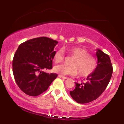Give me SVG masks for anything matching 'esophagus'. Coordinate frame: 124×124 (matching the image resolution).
I'll return each instance as SVG.
<instances>
[{"instance_id":"obj_1","label":"esophagus","mask_w":124,"mask_h":124,"mask_svg":"<svg viewBox=\"0 0 124 124\" xmlns=\"http://www.w3.org/2000/svg\"><path fill=\"white\" fill-rule=\"evenodd\" d=\"M58 77H60V78H62V79H67V78H68L67 77H64V76H62V75H60V74H59V75L58 76Z\"/></svg>"}]
</instances>
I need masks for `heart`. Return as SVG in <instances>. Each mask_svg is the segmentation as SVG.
<instances>
[{"mask_svg":"<svg viewBox=\"0 0 124 124\" xmlns=\"http://www.w3.org/2000/svg\"><path fill=\"white\" fill-rule=\"evenodd\" d=\"M69 55L74 57L70 62V66L64 64L55 65L53 70L62 76L69 75L74 76L78 72L79 76L87 77L94 72L98 66V62L94 57L89 52L81 47H72L67 48ZM65 58L64 51L59 49L54 55V60L56 63L63 62Z\"/></svg>","mask_w":124,"mask_h":124,"instance_id":"1","label":"heart"}]
</instances>
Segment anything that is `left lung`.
Instances as JSON below:
<instances>
[{
    "mask_svg": "<svg viewBox=\"0 0 124 124\" xmlns=\"http://www.w3.org/2000/svg\"><path fill=\"white\" fill-rule=\"evenodd\" d=\"M98 66L84 82H75L76 87L70 91L72 98L81 104L91 102L101 96L109 84L113 72V68L109 56L98 49Z\"/></svg>",
    "mask_w": 124,
    "mask_h": 124,
    "instance_id": "left-lung-1",
    "label": "left lung"
}]
</instances>
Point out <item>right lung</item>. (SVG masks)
<instances>
[{
	"label": "right lung",
	"instance_id": "right-lung-1",
	"mask_svg": "<svg viewBox=\"0 0 124 124\" xmlns=\"http://www.w3.org/2000/svg\"><path fill=\"white\" fill-rule=\"evenodd\" d=\"M57 40L38 37L20 44L12 62L13 73L17 85L23 93L36 96L46 91L57 77L56 73L42 71L52 68Z\"/></svg>",
	"mask_w": 124,
	"mask_h": 124
}]
</instances>
